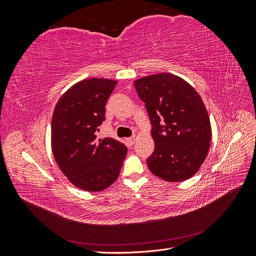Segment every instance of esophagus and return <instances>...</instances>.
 Here are the masks:
<instances>
[{"instance_id":"esophagus-1","label":"esophagus","mask_w":256,"mask_h":256,"mask_svg":"<svg viewBox=\"0 0 256 256\" xmlns=\"http://www.w3.org/2000/svg\"><path fill=\"white\" fill-rule=\"evenodd\" d=\"M126 141H127L130 145H132V144L134 143V141H136V136H130V138H127Z\"/></svg>"}]
</instances>
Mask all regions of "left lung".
Wrapping results in <instances>:
<instances>
[{"instance_id": "obj_1", "label": "left lung", "mask_w": 256, "mask_h": 256, "mask_svg": "<svg viewBox=\"0 0 256 256\" xmlns=\"http://www.w3.org/2000/svg\"><path fill=\"white\" fill-rule=\"evenodd\" d=\"M152 124L154 150L146 162L166 182H184L206 159L212 140L205 104L191 85L173 74H157L134 82Z\"/></svg>"}]
</instances>
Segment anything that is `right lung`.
I'll use <instances>...</instances> for the list:
<instances>
[{"label": "right lung", "mask_w": 256, "mask_h": 256, "mask_svg": "<svg viewBox=\"0 0 256 256\" xmlns=\"http://www.w3.org/2000/svg\"><path fill=\"white\" fill-rule=\"evenodd\" d=\"M118 81L85 79L66 90L54 108L51 147L60 171L76 187L97 192L120 175L127 147L112 138H97L106 104Z\"/></svg>", "instance_id": "1"}]
</instances>
